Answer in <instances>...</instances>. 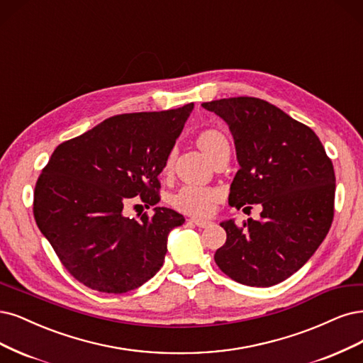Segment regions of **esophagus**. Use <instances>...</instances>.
Wrapping results in <instances>:
<instances>
[{
	"mask_svg": "<svg viewBox=\"0 0 363 363\" xmlns=\"http://www.w3.org/2000/svg\"><path fill=\"white\" fill-rule=\"evenodd\" d=\"M189 222L196 225L198 228H206V227H208V225H210V220H207V219H198V218H191Z\"/></svg>",
	"mask_w": 363,
	"mask_h": 363,
	"instance_id": "obj_1",
	"label": "esophagus"
}]
</instances>
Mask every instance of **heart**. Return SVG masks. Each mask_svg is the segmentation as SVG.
<instances>
[{"mask_svg": "<svg viewBox=\"0 0 363 363\" xmlns=\"http://www.w3.org/2000/svg\"><path fill=\"white\" fill-rule=\"evenodd\" d=\"M196 143L199 148H201L207 156H210L220 144L227 143V138H225L219 130L207 129L198 135ZM171 162H172V156H168L165 162V169L171 167ZM219 196H220V192L218 189H213V187L186 184L172 196V204L177 210L183 211V213L201 216V215L210 213L211 208H213V204L219 199Z\"/></svg>", "mask_w": 363, "mask_h": 363, "instance_id": "1", "label": "heart"}]
</instances>
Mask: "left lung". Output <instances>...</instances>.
<instances>
[{"mask_svg":"<svg viewBox=\"0 0 363 363\" xmlns=\"http://www.w3.org/2000/svg\"><path fill=\"white\" fill-rule=\"evenodd\" d=\"M201 106L227 123L234 138L240 169L230 206L262 207L259 220L220 223L227 242L215 254L216 264L243 285L279 284L314 255L330 230L332 160L314 130L261 99L228 97Z\"/></svg>","mask_w":363,"mask_h":363,"instance_id":"left-lung-1","label":"left lung"}]
</instances>
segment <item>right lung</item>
Here are the masks:
<instances>
[{"instance_id":"right-lung-1","label":"right lung","mask_w":363,"mask_h":363,"mask_svg":"<svg viewBox=\"0 0 363 363\" xmlns=\"http://www.w3.org/2000/svg\"><path fill=\"white\" fill-rule=\"evenodd\" d=\"M194 104L109 117L61 143L34 187L37 227L72 277L91 290L138 289L164 264L167 239L184 218L156 207L130 219L123 207L160 201L157 179ZM138 206V204H136Z\"/></svg>"}]
</instances>
